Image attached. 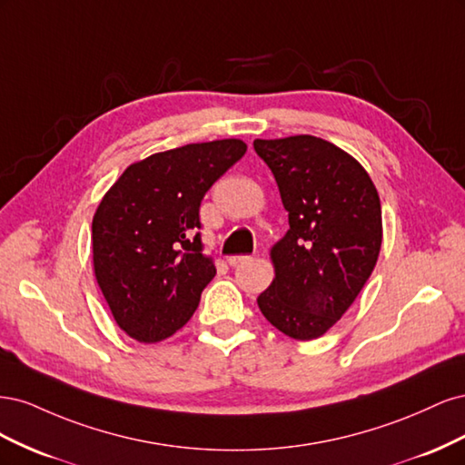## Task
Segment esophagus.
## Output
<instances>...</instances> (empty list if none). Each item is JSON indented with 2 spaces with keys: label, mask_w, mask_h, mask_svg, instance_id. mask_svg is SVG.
I'll use <instances>...</instances> for the list:
<instances>
[{
  "label": "esophagus",
  "mask_w": 465,
  "mask_h": 465,
  "mask_svg": "<svg viewBox=\"0 0 465 465\" xmlns=\"http://www.w3.org/2000/svg\"><path fill=\"white\" fill-rule=\"evenodd\" d=\"M246 260H250V256H229V265H238V263H242V262H246Z\"/></svg>",
  "instance_id": "34e87169"
}]
</instances>
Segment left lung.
<instances>
[{
  "label": "left lung",
  "mask_w": 465,
  "mask_h": 465,
  "mask_svg": "<svg viewBox=\"0 0 465 465\" xmlns=\"http://www.w3.org/2000/svg\"><path fill=\"white\" fill-rule=\"evenodd\" d=\"M272 168L289 231L270 250L265 320L299 341L326 333L355 302L382 246V207L357 159L314 135L254 139Z\"/></svg>",
  "instance_id": "8db88e82"
}]
</instances>
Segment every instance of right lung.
Returning <instances> with one entry per match:
<instances>
[{
    "mask_svg": "<svg viewBox=\"0 0 465 465\" xmlns=\"http://www.w3.org/2000/svg\"><path fill=\"white\" fill-rule=\"evenodd\" d=\"M242 139L190 143L130 164L93 217L96 283L139 343L176 333L215 277L198 229L205 192L246 153Z\"/></svg>",
    "mask_w": 465,
    "mask_h": 465,
    "instance_id": "1",
    "label": "right lung"
}]
</instances>
